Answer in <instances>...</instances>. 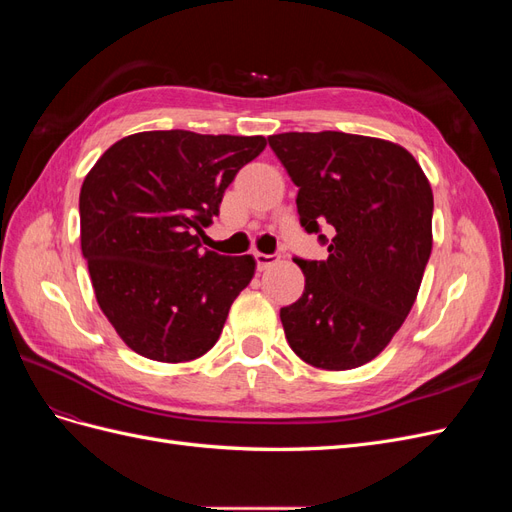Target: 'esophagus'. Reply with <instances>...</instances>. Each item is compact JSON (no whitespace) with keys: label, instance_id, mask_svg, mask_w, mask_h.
Instances as JSON below:
<instances>
[{"label":"esophagus","instance_id":"esophagus-1","mask_svg":"<svg viewBox=\"0 0 512 512\" xmlns=\"http://www.w3.org/2000/svg\"><path fill=\"white\" fill-rule=\"evenodd\" d=\"M254 258H256L258 271H265V269H269L271 265H275V262H277V258L273 254H260V252H256Z\"/></svg>","mask_w":512,"mask_h":512}]
</instances>
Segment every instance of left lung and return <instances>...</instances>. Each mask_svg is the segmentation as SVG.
Wrapping results in <instances>:
<instances>
[{
    "instance_id": "left-lung-1",
    "label": "left lung",
    "mask_w": 512,
    "mask_h": 512,
    "mask_svg": "<svg viewBox=\"0 0 512 512\" xmlns=\"http://www.w3.org/2000/svg\"><path fill=\"white\" fill-rule=\"evenodd\" d=\"M269 147L299 188L301 226L329 252L292 258L305 290L280 309L288 344L320 369L361 367L416 301L431 254V185L404 147L380 138L284 132Z\"/></svg>"
}]
</instances>
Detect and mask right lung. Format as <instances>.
Segmentation results:
<instances>
[{
	"mask_svg": "<svg viewBox=\"0 0 512 512\" xmlns=\"http://www.w3.org/2000/svg\"><path fill=\"white\" fill-rule=\"evenodd\" d=\"M265 147L262 136L138 132L89 170L81 250L100 309L134 352L185 363L218 342L256 262L203 250L200 237L232 179Z\"/></svg>",
	"mask_w": 512,
	"mask_h": 512,
	"instance_id": "obj_1",
	"label": "right lung"
}]
</instances>
